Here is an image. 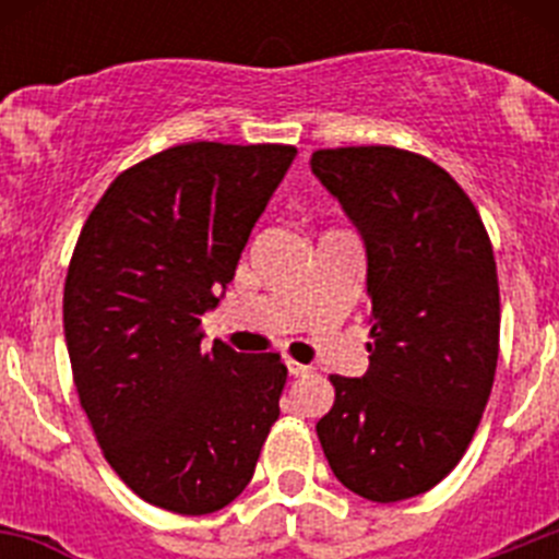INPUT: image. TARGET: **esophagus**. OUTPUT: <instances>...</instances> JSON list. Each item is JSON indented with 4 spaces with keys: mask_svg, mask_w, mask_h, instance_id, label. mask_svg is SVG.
Instances as JSON below:
<instances>
[{
    "mask_svg": "<svg viewBox=\"0 0 559 559\" xmlns=\"http://www.w3.org/2000/svg\"><path fill=\"white\" fill-rule=\"evenodd\" d=\"M285 367H288V372L294 374V378H302V374H308L310 369L313 367H308V364H299V360H285Z\"/></svg>",
    "mask_w": 559,
    "mask_h": 559,
    "instance_id": "1",
    "label": "esophagus"
}]
</instances>
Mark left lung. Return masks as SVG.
<instances>
[{"label":"left lung","instance_id":"8db88e82","mask_svg":"<svg viewBox=\"0 0 559 559\" xmlns=\"http://www.w3.org/2000/svg\"><path fill=\"white\" fill-rule=\"evenodd\" d=\"M310 170L367 251L369 369L330 374L316 433L347 490L392 503L459 464L490 400L498 276L490 237L462 187L400 147L316 151Z\"/></svg>","mask_w":559,"mask_h":559}]
</instances>
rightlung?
Here are the masks:
<instances>
[{
    "label": "right lung",
    "mask_w": 559,
    "mask_h": 559,
    "mask_svg": "<svg viewBox=\"0 0 559 559\" xmlns=\"http://www.w3.org/2000/svg\"><path fill=\"white\" fill-rule=\"evenodd\" d=\"M296 147L190 142L111 181L78 237L63 333L78 397L114 473L153 507L224 510L280 417L276 353L201 347Z\"/></svg>",
    "instance_id": "right-lung-1"
}]
</instances>
